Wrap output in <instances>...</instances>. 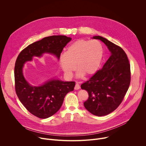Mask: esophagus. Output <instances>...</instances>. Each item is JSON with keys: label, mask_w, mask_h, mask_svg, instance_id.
<instances>
[{"label": "esophagus", "mask_w": 146, "mask_h": 146, "mask_svg": "<svg viewBox=\"0 0 146 146\" xmlns=\"http://www.w3.org/2000/svg\"><path fill=\"white\" fill-rule=\"evenodd\" d=\"M80 85L78 84V82H77L76 84V86H75L74 89H75L76 90H79V89H80Z\"/></svg>", "instance_id": "esophagus-1"}]
</instances>
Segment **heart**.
Returning <instances> with one entry per match:
<instances>
[{"label":"heart","instance_id":"b5f03b06","mask_svg":"<svg viewBox=\"0 0 146 146\" xmlns=\"http://www.w3.org/2000/svg\"><path fill=\"white\" fill-rule=\"evenodd\" d=\"M103 55V48L98 40H78L71 44L59 58V65L65 74L71 77L77 69V75L90 77L99 69Z\"/></svg>","mask_w":146,"mask_h":146}]
</instances>
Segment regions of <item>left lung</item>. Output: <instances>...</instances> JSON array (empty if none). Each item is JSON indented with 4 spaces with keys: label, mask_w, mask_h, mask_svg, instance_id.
Segmentation results:
<instances>
[{
    "label": "left lung",
    "mask_w": 146,
    "mask_h": 146,
    "mask_svg": "<svg viewBox=\"0 0 146 146\" xmlns=\"http://www.w3.org/2000/svg\"><path fill=\"white\" fill-rule=\"evenodd\" d=\"M105 43L111 55L103 68L81 84L88 93L85 108L96 116L106 115L121 103L131 82V68L128 56L119 46L102 36H94Z\"/></svg>",
    "instance_id": "1"
}]
</instances>
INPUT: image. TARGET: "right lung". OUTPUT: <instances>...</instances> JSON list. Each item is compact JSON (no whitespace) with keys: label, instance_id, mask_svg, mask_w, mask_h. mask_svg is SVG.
<instances>
[{"label":"right lung","instance_id":"obj_1","mask_svg":"<svg viewBox=\"0 0 146 146\" xmlns=\"http://www.w3.org/2000/svg\"><path fill=\"white\" fill-rule=\"evenodd\" d=\"M72 40L63 35L44 37L29 45L18 55L15 64V90L17 96L27 110L40 118H48L62 106L66 95L74 90V81L51 80L38 87L32 86L23 73L24 64L33 56L40 57L44 53L55 55L58 59L64 48Z\"/></svg>","mask_w":146,"mask_h":146}]
</instances>
